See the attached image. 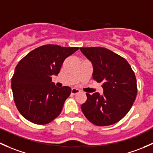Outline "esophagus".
Instances as JSON below:
<instances>
[{
	"instance_id": "1",
	"label": "esophagus",
	"mask_w": 153,
	"mask_h": 153,
	"mask_svg": "<svg viewBox=\"0 0 153 153\" xmlns=\"http://www.w3.org/2000/svg\"><path fill=\"white\" fill-rule=\"evenodd\" d=\"M80 92V91L79 89H76V88H72L71 89V94L75 95V94H79Z\"/></svg>"
}]
</instances>
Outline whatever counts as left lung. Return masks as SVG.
<instances>
[{
  "mask_svg": "<svg viewBox=\"0 0 153 153\" xmlns=\"http://www.w3.org/2000/svg\"><path fill=\"white\" fill-rule=\"evenodd\" d=\"M92 62L93 79L102 82L103 94H86L81 109L85 116L97 126L113 124L128 113L137 95L135 73L127 60L102 47L80 48Z\"/></svg>",
  "mask_w": 153,
  "mask_h": 153,
  "instance_id": "left-lung-1",
  "label": "left lung"
}]
</instances>
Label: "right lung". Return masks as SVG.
Wrapping results in <instances>:
<instances>
[{"label":"right lung","mask_w":153,"mask_h":153,"mask_svg":"<svg viewBox=\"0 0 153 153\" xmlns=\"http://www.w3.org/2000/svg\"><path fill=\"white\" fill-rule=\"evenodd\" d=\"M78 49L42 45L18 62L12 78V90L17 108L25 119L34 124H46L60 114L71 88L56 87L51 76L57 75L64 60Z\"/></svg>","instance_id":"right-lung-1"}]
</instances>
